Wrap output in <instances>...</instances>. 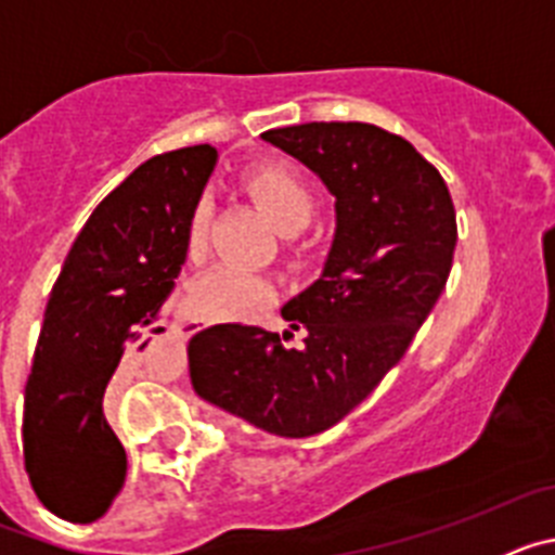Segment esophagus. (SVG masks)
<instances>
[{
  "instance_id": "esophagus-1",
  "label": "esophagus",
  "mask_w": 555,
  "mask_h": 555,
  "mask_svg": "<svg viewBox=\"0 0 555 555\" xmlns=\"http://www.w3.org/2000/svg\"><path fill=\"white\" fill-rule=\"evenodd\" d=\"M194 331H197V325H191V322H185V325H183L185 336H191V333H194Z\"/></svg>"
}]
</instances>
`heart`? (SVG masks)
<instances>
[{"instance_id":"1","label":"heart","mask_w":555,"mask_h":555,"mask_svg":"<svg viewBox=\"0 0 555 555\" xmlns=\"http://www.w3.org/2000/svg\"><path fill=\"white\" fill-rule=\"evenodd\" d=\"M244 185L274 219V224L286 233L306 228L317 210V194L311 183L294 166L281 160L253 166L244 175ZM210 219H214V199L203 194L191 208L189 228H185V247L191 258H199L208 247ZM269 297H272V281L267 274L233 263L203 274L191 286V306L205 320H242L258 311Z\"/></svg>"}]
</instances>
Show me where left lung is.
Returning <instances> with one entry per match:
<instances>
[{
	"instance_id": "8db88e82",
	"label": "left lung",
	"mask_w": 555,
	"mask_h": 555,
	"mask_svg": "<svg viewBox=\"0 0 555 555\" xmlns=\"http://www.w3.org/2000/svg\"><path fill=\"white\" fill-rule=\"evenodd\" d=\"M336 197L320 281L283 306L288 331L214 325L189 341L191 386L255 428L306 439L341 423L405 356L444 292L459 230L442 175L405 139L364 121L263 132Z\"/></svg>"
}]
</instances>
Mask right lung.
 Returning a JSON list of instances; mask_svg holds the SVG:
<instances>
[{"mask_svg": "<svg viewBox=\"0 0 555 555\" xmlns=\"http://www.w3.org/2000/svg\"><path fill=\"white\" fill-rule=\"evenodd\" d=\"M217 150L155 155L107 194L49 294L24 389V469L38 500L68 522H94L127 478V453L105 420L107 389L150 345L185 263V228Z\"/></svg>", "mask_w": 555, "mask_h": 555, "instance_id": "obj_1", "label": "right lung"}]
</instances>
